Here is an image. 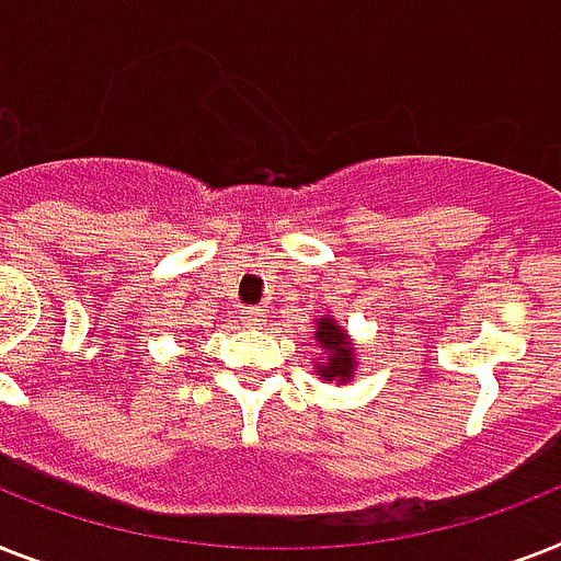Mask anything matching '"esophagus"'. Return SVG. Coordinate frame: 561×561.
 Returning <instances> with one entry per match:
<instances>
[{
    "label": "esophagus",
    "mask_w": 561,
    "mask_h": 561,
    "mask_svg": "<svg viewBox=\"0 0 561 561\" xmlns=\"http://www.w3.org/2000/svg\"><path fill=\"white\" fill-rule=\"evenodd\" d=\"M241 322H244V325H248V328L262 325V313H259V308H250V311L244 313V317H241Z\"/></svg>",
    "instance_id": "esophagus-1"
}]
</instances>
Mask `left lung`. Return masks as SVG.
<instances>
[{
	"mask_svg": "<svg viewBox=\"0 0 561 561\" xmlns=\"http://www.w3.org/2000/svg\"><path fill=\"white\" fill-rule=\"evenodd\" d=\"M317 340L322 343V348L328 352V363L320 366V375L328 380H348L354 368V352L352 343L345 340V334L331 320H322L317 325Z\"/></svg>",
	"mask_w": 561,
	"mask_h": 561,
	"instance_id": "obj_1",
	"label": "left lung"
}]
</instances>
